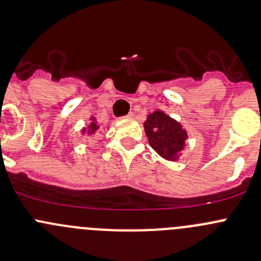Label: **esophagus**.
I'll return each mask as SVG.
<instances>
[{"instance_id": "34e87169", "label": "esophagus", "mask_w": 261, "mask_h": 261, "mask_svg": "<svg viewBox=\"0 0 261 261\" xmlns=\"http://www.w3.org/2000/svg\"><path fill=\"white\" fill-rule=\"evenodd\" d=\"M131 117H134V114H133V112H128L127 115L123 116V118H131Z\"/></svg>"}]
</instances>
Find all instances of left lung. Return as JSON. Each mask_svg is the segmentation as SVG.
<instances>
[{
  "label": "left lung",
  "instance_id": "8db88e82",
  "mask_svg": "<svg viewBox=\"0 0 261 261\" xmlns=\"http://www.w3.org/2000/svg\"><path fill=\"white\" fill-rule=\"evenodd\" d=\"M144 128L149 144L160 156L168 160H177L179 151L184 147L187 131L179 122L162 111H155L147 116Z\"/></svg>",
  "mask_w": 261,
  "mask_h": 261
}]
</instances>
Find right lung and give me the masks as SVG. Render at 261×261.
<instances>
[{"instance_id": "add662e5", "label": "right lung", "mask_w": 261, "mask_h": 261, "mask_svg": "<svg viewBox=\"0 0 261 261\" xmlns=\"http://www.w3.org/2000/svg\"><path fill=\"white\" fill-rule=\"evenodd\" d=\"M98 128V126L96 125V122H94V118H93V122H91V125H89V128H88V134H92L93 135L94 133H96V130Z\"/></svg>"}]
</instances>
